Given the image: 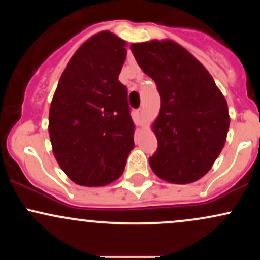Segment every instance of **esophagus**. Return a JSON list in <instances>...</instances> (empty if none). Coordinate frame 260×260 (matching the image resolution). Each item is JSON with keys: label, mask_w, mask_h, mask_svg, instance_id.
Segmentation results:
<instances>
[{"label": "esophagus", "mask_w": 260, "mask_h": 260, "mask_svg": "<svg viewBox=\"0 0 260 260\" xmlns=\"http://www.w3.org/2000/svg\"><path fill=\"white\" fill-rule=\"evenodd\" d=\"M137 116H138L139 118H143V115H144V111H143V109H138L137 110Z\"/></svg>", "instance_id": "esophagus-1"}]
</instances>
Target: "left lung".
I'll return each instance as SVG.
<instances>
[{
  "instance_id": "1",
  "label": "left lung",
  "mask_w": 260,
  "mask_h": 260,
  "mask_svg": "<svg viewBox=\"0 0 260 260\" xmlns=\"http://www.w3.org/2000/svg\"><path fill=\"white\" fill-rule=\"evenodd\" d=\"M131 50L161 96L160 112L151 124L157 150L149 157L150 168L170 183L198 181L225 145L228 101L207 68L176 41L133 43Z\"/></svg>"
}]
</instances>
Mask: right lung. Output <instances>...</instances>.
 Returning <instances> with one entry per match:
<instances>
[{
    "label": "right lung",
    "instance_id": "right-lung-1",
    "mask_svg": "<svg viewBox=\"0 0 260 260\" xmlns=\"http://www.w3.org/2000/svg\"><path fill=\"white\" fill-rule=\"evenodd\" d=\"M127 43L109 30L92 35L68 61L53 94L49 134L59 168L74 183L110 184L134 148L127 89L118 80Z\"/></svg>",
    "mask_w": 260,
    "mask_h": 260
}]
</instances>
